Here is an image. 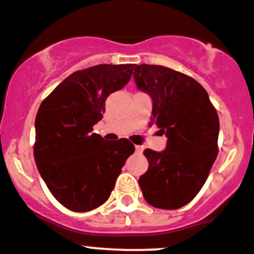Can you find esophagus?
Here are the masks:
<instances>
[{"label":"esophagus","mask_w":254,"mask_h":254,"mask_svg":"<svg viewBox=\"0 0 254 254\" xmlns=\"http://www.w3.org/2000/svg\"><path fill=\"white\" fill-rule=\"evenodd\" d=\"M135 151L137 152V153H141V152H142V146H135Z\"/></svg>","instance_id":"34e87169"}]
</instances>
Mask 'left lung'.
<instances>
[{
    "mask_svg": "<svg viewBox=\"0 0 254 254\" xmlns=\"http://www.w3.org/2000/svg\"><path fill=\"white\" fill-rule=\"evenodd\" d=\"M136 86L152 98V123L167 147L145 149L148 169L138 179L143 197L161 209H178L194 198L218 156L219 118L199 82L162 65H134Z\"/></svg>",
    "mask_w": 254,
    "mask_h": 254,
    "instance_id": "1",
    "label": "left lung"
}]
</instances>
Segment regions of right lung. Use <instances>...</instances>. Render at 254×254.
Returning a JSON list of instances; mask_svg holds the SVG:
<instances>
[{
  "label": "right lung",
  "instance_id": "obj_1",
  "mask_svg": "<svg viewBox=\"0 0 254 254\" xmlns=\"http://www.w3.org/2000/svg\"><path fill=\"white\" fill-rule=\"evenodd\" d=\"M135 64H98L64 79L42 101L35 118L34 158L56 199L73 212L103 204L135 147L127 138L105 142L92 132L106 100L123 89Z\"/></svg>",
  "mask_w": 254,
  "mask_h": 254
}]
</instances>
